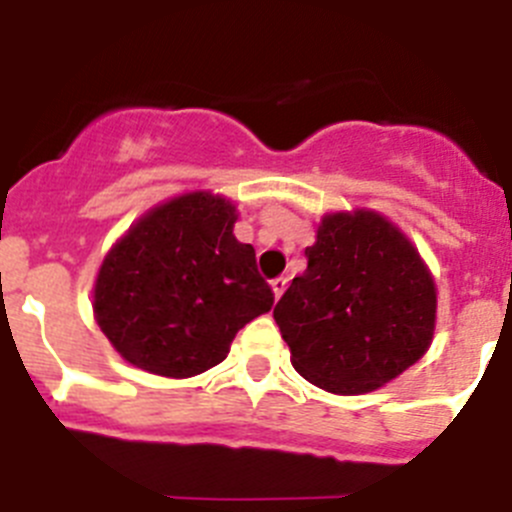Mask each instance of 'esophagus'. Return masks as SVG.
<instances>
[{"label":"esophagus","mask_w":512,"mask_h":512,"mask_svg":"<svg viewBox=\"0 0 512 512\" xmlns=\"http://www.w3.org/2000/svg\"><path fill=\"white\" fill-rule=\"evenodd\" d=\"M286 286H288V278H275V281H270V288H273V296L275 299H281L283 296V291H286Z\"/></svg>","instance_id":"esophagus-1"}]
</instances>
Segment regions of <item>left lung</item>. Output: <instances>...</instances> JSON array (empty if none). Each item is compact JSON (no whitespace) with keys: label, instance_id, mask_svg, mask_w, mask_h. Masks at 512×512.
Here are the masks:
<instances>
[{"label":"left lung","instance_id":"1","mask_svg":"<svg viewBox=\"0 0 512 512\" xmlns=\"http://www.w3.org/2000/svg\"><path fill=\"white\" fill-rule=\"evenodd\" d=\"M304 255L273 317L309 384L368 394L428 353L438 291L397 224L368 208L327 213Z\"/></svg>","mask_w":512,"mask_h":512}]
</instances>
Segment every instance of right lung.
Wrapping results in <instances>:
<instances>
[{"label": "right lung", "mask_w": 512, "mask_h": 512, "mask_svg": "<svg viewBox=\"0 0 512 512\" xmlns=\"http://www.w3.org/2000/svg\"><path fill=\"white\" fill-rule=\"evenodd\" d=\"M237 206L211 190L159 203L102 257L92 311L123 361L190 379L219 366L244 324L270 311L255 247L234 237Z\"/></svg>", "instance_id": "add662e5"}]
</instances>
